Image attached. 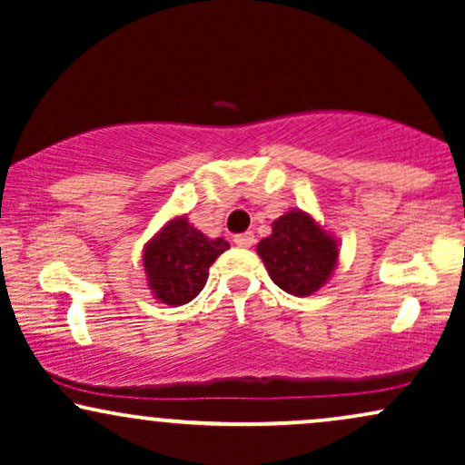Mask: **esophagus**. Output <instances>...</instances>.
<instances>
[{
	"label": "esophagus",
	"instance_id": "1",
	"mask_svg": "<svg viewBox=\"0 0 465 465\" xmlns=\"http://www.w3.org/2000/svg\"><path fill=\"white\" fill-rule=\"evenodd\" d=\"M233 242H236V247H240V249H249L251 244L255 242V238H253V233H251V232L238 233V236L233 238Z\"/></svg>",
	"mask_w": 465,
	"mask_h": 465
}]
</instances>
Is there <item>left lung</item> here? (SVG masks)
I'll use <instances>...</instances> for the list:
<instances>
[{"mask_svg": "<svg viewBox=\"0 0 465 465\" xmlns=\"http://www.w3.org/2000/svg\"><path fill=\"white\" fill-rule=\"evenodd\" d=\"M258 255L271 280L295 297L322 288L339 262V242L303 210H291L273 221V232L258 242Z\"/></svg>", "mask_w": 465, "mask_h": 465, "instance_id": "obj_1", "label": "left lung"}]
</instances>
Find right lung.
<instances>
[{
  "instance_id": "right-lung-1",
  "label": "right lung",
  "mask_w": 465,
  "mask_h": 465,
  "mask_svg": "<svg viewBox=\"0 0 465 465\" xmlns=\"http://www.w3.org/2000/svg\"><path fill=\"white\" fill-rule=\"evenodd\" d=\"M229 249L223 238H207L188 216L170 218L143 247V271L157 302L183 306L205 286L210 266Z\"/></svg>"
}]
</instances>
